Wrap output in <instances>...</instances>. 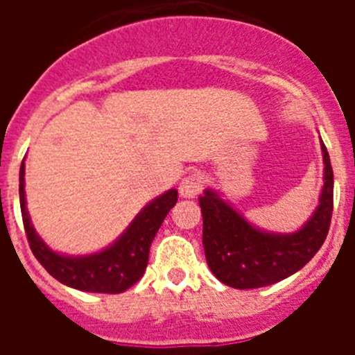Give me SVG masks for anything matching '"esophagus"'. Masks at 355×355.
<instances>
[{
    "instance_id": "esophagus-1",
    "label": "esophagus",
    "mask_w": 355,
    "mask_h": 355,
    "mask_svg": "<svg viewBox=\"0 0 355 355\" xmlns=\"http://www.w3.org/2000/svg\"><path fill=\"white\" fill-rule=\"evenodd\" d=\"M202 175L199 174V172H192V174L184 175L183 180H181L180 183V193L181 197H196L199 196L200 190H202Z\"/></svg>"
}]
</instances>
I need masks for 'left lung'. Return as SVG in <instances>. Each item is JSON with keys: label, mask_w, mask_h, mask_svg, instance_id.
<instances>
[{"label": "left lung", "mask_w": 355, "mask_h": 355, "mask_svg": "<svg viewBox=\"0 0 355 355\" xmlns=\"http://www.w3.org/2000/svg\"><path fill=\"white\" fill-rule=\"evenodd\" d=\"M322 150L325 181L320 206L307 224L293 234H268L252 227L211 190L200 197L206 261L220 283L238 290L279 283L300 270L324 245L331 227L334 174L324 144Z\"/></svg>", "instance_id": "obj_1"}]
</instances>
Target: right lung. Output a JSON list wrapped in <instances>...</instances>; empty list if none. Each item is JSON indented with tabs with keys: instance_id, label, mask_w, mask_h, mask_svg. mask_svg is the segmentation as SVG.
I'll return each mask as SVG.
<instances>
[{
	"instance_id": "add662e5",
	"label": "right lung",
	"mask_w": 355,
	"mask_h": 355,
	"mask_svg": "<svg viewBox=\"0 0 355 355\" xmlns=\"http://www.w3.org/2000/svg\"><path fill=\"white\" fill-rule=\"evenodd\" d=\"M19 200L28 243L40 265L62 284L90 293H122L139 283L149 261L150 241L178 200V190H168L142 209L114 245L85 258H67L44 245L31 225L24 200V163L19 172Z\"/></svg>"
}]
</instances>
